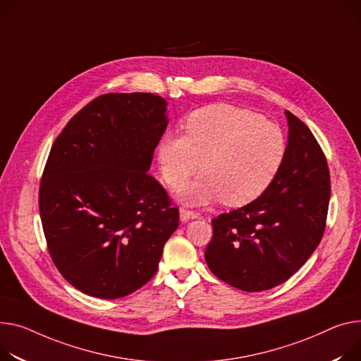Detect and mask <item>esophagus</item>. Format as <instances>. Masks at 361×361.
<instances>
[{"mask_svg":"<svg viewBox=\"0 0 361 361\" xmlns=\"http://www.w3.org/2000/svg\"><path fill=\"white\" fill-rule=\"evenodd\" d=\"M197 218V213L193 210H188L185 207H180V221L181 222H187L190 219H196Z\"/></svg>","mask_w":361,"mask_h":361,"instance_id":"esophagus-1","label":"esophagus"}]
</instances>
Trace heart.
<instances>
[{
	"mask_svg": "<svg viewBox=\"0 0 361 361\" xmlns=\"http://www.w3.org/2000/svg\"><path fill=\"white\" fill-rule=\"evenodd\" d=\"M286 157L283 130L258 114L231 104H210L190 113L183 135H165L157 148L162 180L184 190L190 203L221 199L243 206L259 197L277 176Z\"/></svg>",
	"mask_w": 361,
	"mask_h": 361,
	"instance_id": "b5f03b06",
	"label": "heart"
}]
</instances>
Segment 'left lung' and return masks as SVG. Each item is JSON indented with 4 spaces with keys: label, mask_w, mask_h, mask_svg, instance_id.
<instances>
[{
    "label": "left lung",
    "mask_w": 361,
    "mask_h": 361,
    "mask_svg": "<svg viewBox=\"0 0 361 361\" xmlns=\"http://www.w3.org/2000/svg\"><path fill=\"white\" fill-rule=\"evenodd\" d=\"M289 140L271 184L254 202L212 221L204 258L210 271L244 292L269 290L290 279L319 245L331 178L309 128L286 111Z\"/></svg>",
    "instance_id": "left-lung-1"
}]
</instances>
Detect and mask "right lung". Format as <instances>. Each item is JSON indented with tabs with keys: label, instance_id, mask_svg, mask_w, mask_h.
Returning <instances> with one entry per match:
<instances>
[{
	"label": "right lung",
	"instance_id": "right-lung-1",
	"mask_svg": "<svg viewBox=\"0 0 361 361\" xmlns=\"http://www.w3.org/2000/svg\"><path fill=\"white\" fill-rule=\"evenodd\" d=\"M168 125L151 92H110L82 107L54 142L39 187L47 251L63 279L102 299L157 273L178 209L148 174Z\"/></svg>",
	"mask_w": 361,
	"mask_h": 361
}]
</instances>
